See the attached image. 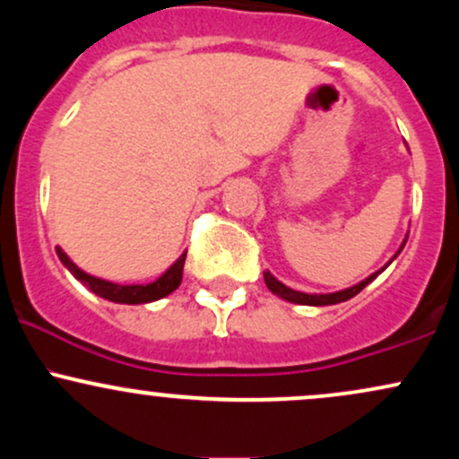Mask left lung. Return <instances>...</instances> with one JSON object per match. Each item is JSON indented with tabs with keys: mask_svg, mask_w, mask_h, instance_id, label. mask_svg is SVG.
Segmentation results:
<instances>
[{
	"mask_svg": "<svg viewBox=\"0 0 459 459\" xmlns=\"http://www.w3.org/2000/svg\"><path fill=\"white\" fill-rule=\"evenodd\" d=\"M405 241H408V239H403V244H402V247H399V250H397V255H399V252L403 250ZM397 255H394L393 259L388 261L386 265L382 267V270H377L376 273H371V276L365 278V281H360L358 284H354V287L343 289V291H336V293H302V291H293V289H289L287 284H282L281 281H276V278H273L270 272H263V278H265L267 289H270V291L273 293V296H278V298L287 299V302H293V304H304V307H330V304L345 302V299L354 298L356 293H360L362 289H365L367 284L373 281V278L380 276V273H382L384 270H386V267L391 265V263H393L394 259H397Z\"/></svg>",
	"mask_w": 459,
	"mask_h": 459,
	"instance_id": "8db88e82",
	"label": "left lung"
}]
</instances>
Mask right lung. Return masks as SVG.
I'll list each match as a JSON object with an SVG mask.
<instances>
[{"label": "right lung", "instance_id": "1", "mask_svg": "<svg viewBox=\"0 0 459 459\" xmlns=\"http://www.w3.org/2000/svg\"><path fill=\"white\" fill-rule=\"evenodd\" d=\"M56 252H57V256H60V261L65 263L66 270L71 272L79 282L86 284V287L91 289L92 293H97L99 298L109 299V302H118V304H146V302H155V299L170 296V293L175 291L178 284H181L183 265H186V256H187V252H183V255L178 256V259L172 263V265L168 267V270L163 272L155 282H149V284H118V282L103 281V278L91 276V273L79 270L75 263L68 259L66 252L62 250L60 246L56 247Z\"/></svg>", "mask_w": 459, "mask_h": 459}]
</instances>
